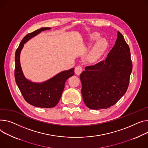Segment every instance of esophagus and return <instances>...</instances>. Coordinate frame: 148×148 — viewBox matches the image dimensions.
<instances>
[{
    "label": "esophagus",
    "instance_id": "34e87169",
    "mask_svg": "<svg viewBox=\"0 0 148 148\" xmlns=\"http://www.w3.org/2000/svg\"><path fill=\"white\" fill-rule=\"evenodd\" d=\"M83 71V67L80 65H78L75 68V73L77 75H80Z\"/></svg>",
    "mask_w": 148,
    "mask_h": 148
}]
</instances>
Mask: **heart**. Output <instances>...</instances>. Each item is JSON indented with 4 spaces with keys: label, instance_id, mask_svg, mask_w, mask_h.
<instances>
[{
    "label": "heart",
    "instance_id": "1",
    "mask_svg": "<svg viewBox=\"0 0 148 148\" xmlns=\"http://www.w3.org/2000/svg\"><path fill=\"white\" fill-rule=\"evenodd\" d=\"M100 38V35L98 33H93L91 35L90 42H93L97 40ZM108 43L104 39L98 41L93 47L92 50L88 55V60L91 62H95L99 59L107 47Z\"/></svg>",
    "mask_w": 148,
    "mask_h": 148
}]
</instances>
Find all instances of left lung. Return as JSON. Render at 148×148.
Wrapping results in <instances>:
<instances>
[{
  "label": "left lung",
  "instance_id": "obj_1",
  "mask_svg": "<svg viewBox=\"0 0 148 148\" xmlns=\"http://www.w3.org/2000/svg\"><path fill=\"white\" fill-rule=\"evenodd\" d=\"M129 45L118 32L115 44L105 60L87 66L80 75L86 105L92 110L114 105L126 92L132 71Z\"/></svg>",
  "mask_w": 148,
  "mask_h": 148
}]
</instances>
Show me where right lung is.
<instances>
[{
  "instance_id": "right-lung-1",
  "label": "right lung",
  "mask_w": 148,
  "mask_h": 148,
  "mask_svg": "<svg viewBox=\"0 0 148 148\" xmlns=\"http://www.w3.org/2000/svg\"><path fill=\"white\" fill-rule=\"evenodd\" d=\"M50 28H42L27 34L19 44L15 55V79L19 90L27 103L34 106L42 108H53L58 104L65 87L66 80L74 74L73 68L59 73L42 83H32L24 77L19 62V55L24 44L41 32Z\"/></svg>"
}]
</instances>
